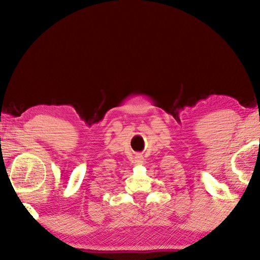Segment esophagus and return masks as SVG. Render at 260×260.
Returning a JSON list of instances; mask_svg holds the SVG:
<instances>
[{"label": "esophagus", "mask_w": 260, "mask_h": 260, "mask_svg": "<svg viewBox=\"0 0 260 260\" xmlns=\"http://www.w3.org/2000/svg\"><path fill=\"white\" fill-rule=\"evenodd\" d=\"M136 162L138 163V165H140V163L142 162V161H141V157H137V161H136Z\"/></svg>", "instance_id": "obj_1"}]
</instances>
